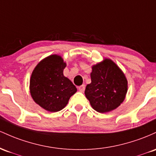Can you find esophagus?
I'll list each match as a JSON object with an SVG mask.
<instances>
[{
	"instance_id": "esophagus-1",
	"label": "esophagus",
	"mask_w": 156,
	"mask_h": 156,
	"mask_svg": "<svg viewBox=\"0 0 156 156\" xmlns=\"http://www.w3.org/2000/svg\"><path fill=\"white\" fill-rule=\"evenodd\" d=\"M78 88H79V90H80V92H83L85 89V85H80V86H79Z\"/></svg>"
}]
</instances>
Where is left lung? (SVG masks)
Masks as SVG:
<instances>
[{"instance_id":"left-lung-1","label":"left lung","mask_w":156,"mask_h":156,"mask_svg":"<svg viewBox=\"0 0 156 156\" xmlns=\"http://www.w3.org/2000/svg\"><path fill=\"white\" fill-rule=\"evenodd\" d=\"M91 83L85 90L90 105L99 113L116 109L124 101L127 90L125 74L113 61L105 59L92 67Z\"/></svg>"}]
</instances>
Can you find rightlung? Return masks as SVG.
Returning <instances> with one entry per match:
<instances>
[{
    "instance_id": "1",
    "label": "right lung",
    "mask_w": 156,
    "mask_h": 156,
    "mask_svg": "<svg viewBox=\"0 0 156 156\" xmlns=\"http://www.w3.org/2000/svg\"><path fill=\"white\" fill-rule=\"evenodd\" d=\"M66 64L58 55L40 61L31 73L30 93L34 101L50 112L63 109L76 87L63 75Z\"/></svg>"
}]
</instances>
